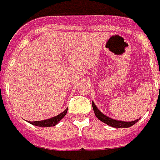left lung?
Masks as SVG:
<instances>
[{
	"label": "left lung",
	"instance_id": "left-lung-1",
	"mask_svg": "<svg viewBox=\"0 0 160 160\" xmlns=\"http://www.w3.org/2000/svg\"><path fill=\"white\" fill-rule=\"evenodd\" d=\"M92 107L95 112V114L97 118L99 119L100 121H102L104 123H106L107 125L110 126V127H114V128H129V127H132V125H134L139 120H135V121H132V122H122V121H117V120H114V119L109 118L106 116L105 114H103L101 112L97 107H96L95 103L92 102Z\"/></svg>",
	"mask_w": 160,
	"mask_h": 160
}]
</instances>
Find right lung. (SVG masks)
Segmentation results:
<instances>
[{"label":"right lung","instance_id":"add662e5","mask_svg":"<svg viewBox=\"0 0 160 160\" xmlns=\"http://www.w3.org/2000/svg\"><path fill=\"white\" fill-rule=\"evenodd\" d=\"M67 108L62 112L61 114H59L58 115H56L52 118L47 119V120H44V121H38V122H30L31 124L34 126H37V127H41V128H44V127H54L55 125H57L58 122L64 118V115L67 113Z\"/></svg>","mask_w":160,"mask_h":160}]
</instances>
